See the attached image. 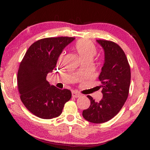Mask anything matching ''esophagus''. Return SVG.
Returning a JSON list of instances; mask_svg holds the SVG:
<instances>
[{
  "label": "esophagus",
  "instance_id": "obj_1",
  "mask_svg": "<svg viewBox=\"0 0 150 150\" xmlns=\"http://www.w3.org/2000/svg\"><path fill=\"white\" fill-rule=\"evenodd\" d=\"M81 95L79 93H78L77 92H75V91H72V96H73V97L75 98H78L79 97V96H81Z\"/></svg>",
  "mask_w": 150,
  "mask_h": 150
}]
</instances>
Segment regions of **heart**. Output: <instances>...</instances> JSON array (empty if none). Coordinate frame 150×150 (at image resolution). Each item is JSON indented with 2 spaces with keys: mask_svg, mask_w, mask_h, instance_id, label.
Here are the masks:
<instances>
[{
  "mask_svg": "<svg viewBox=\"0 0 150 150\" xmlns=\"http://www.w3.org/2000/svg\"><path fill=\"white\" fill-rule=\"evenodd\" d=\"M75 50L82 61L85 59H92L96 53V47L92 42L87 39H81L76 42ZM65 52H63L59 57V60L62 59Z\"/></svg>",
  "mask_w": 150,
  "mask_h": 150,
  "instance_id": "obj_1",
  "label": "heart"
}]
</instances>
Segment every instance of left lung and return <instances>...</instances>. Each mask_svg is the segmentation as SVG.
<instances>
[{
  "mask_svg": "<svg viewBox=\"0 0 150 150\" xmlns=\"http://www.w3.org/2000/svg\"><path fill=\"white\" fill-rule=\"evenodd\" d=\"M105 52V62L98 76L103 87V98L95 102L87 95L91 105L83 111V116L90 122H106L117 115L128 98L130 85V67L122 49L116 43L96 40Z\"/></svg>",
  "mask_w": 150,
  "mask_h": 150,
  "instance_id": "left-lung-1",
  "label": "left lung"
}]
</instances>
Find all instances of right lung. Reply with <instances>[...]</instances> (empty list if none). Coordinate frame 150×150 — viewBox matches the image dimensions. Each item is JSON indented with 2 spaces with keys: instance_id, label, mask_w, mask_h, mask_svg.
Wrapping results in <instances>:
<instances>
[{
  "instance_id": "1",
  "label": "right lung",
  "mask_w": 150,
  "mask_h": 150,
  "mask_svg": "<svg viewBox=\"0 0 150 150\" xmlns=\"http://www.w3.org/2000/svg\"><path fill=\"white\" fill-rule=\"evenodd\" d=\"M75 38H47L34 42L27 50L18 71L20 99L33 115L43 119L59 116L66 102L71 98L68 89L51 85L47 75L56 67L64 48Z\"/></svg>"
}]
</instances>
